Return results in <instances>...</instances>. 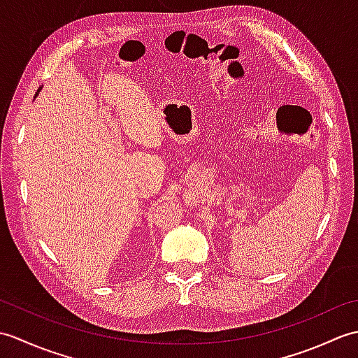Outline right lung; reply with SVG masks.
Masks as SVG:
<instances>
[{"mask_svg":"<svg viewBox=\"0 0 358 358\" xmlns=\"http://www.w3.org/2000/svg\"><path fill=\"white\" fill-rule=\"evenodd\" d=\"M41 89H43V86H40V89H38V90H36V94H35V96H36L38 94H40V90H41Z\"/></svg>","mask_w":358,"mask_h":358,"instance_id":"obj_1","label":"right lung"}]
</instances>
